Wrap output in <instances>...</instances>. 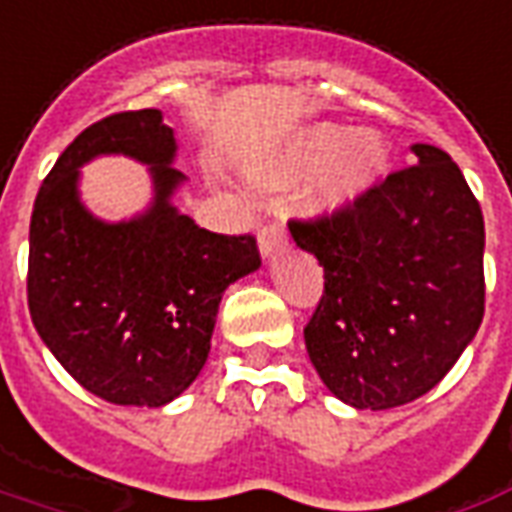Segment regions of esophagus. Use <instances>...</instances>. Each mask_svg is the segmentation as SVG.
I'll list each match as a JSON object with an SVG mask.
<instances>
[{
	"label": "esophagus",
	"instance_id": "34e87169",
	"mask_svg": "<svg viewBox=\"0 0 512 512\" xmlns=\"http://www.w3.org/2000/svg\"><path fill=\"white\" fill-rule=\"evenodd\" d=\"M289 245V234H286V226L281 220H270L267 226L259 229V251L264 259H270L272 253L283 251Z\"/></svg>",
	"mask_w": 512,
	"mask_h": 512
}]
</instances>
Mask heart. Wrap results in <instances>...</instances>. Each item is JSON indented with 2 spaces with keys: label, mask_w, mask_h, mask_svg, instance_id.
<instances>
[{
  "label": "heart",
  "mask_w": 512,
  "mask_h": 512,
  "mask_svg": "<svg viewBox=\"0 0 512 512\" xmlns=\"http://www.w3.org/2000/svg\"><path fill=\"white\" fill-rule=\"evenodd\" d=\"M387 163V147L376 133H354L343 125H313L294 136L283 152L264 163L261 174L272 182H292L311 171L319 174L313 207L338 210L371 188Z\"/></svg>",
  "instance_id": "1"
}]
</instances>
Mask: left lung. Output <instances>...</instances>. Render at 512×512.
Returning <instances> with one entry per match:
<instances>
[{"instance_id":"8db88e82","label":"left lung","mask_w":512,"mask_h":512,"mask_svg":"<svg viewBox=\"0 0 512 512\" xmlns=\"http://www.w3.org/2000/svg\"><path fill=\"white\" fill-rule=\"evenodd\" d=\"M414 166L352 204L292 218L324 267L305 349L327 390L357 409H393L445 379L486 311V226L453 158L414 144Z\"/></svg>"}]
</instances>
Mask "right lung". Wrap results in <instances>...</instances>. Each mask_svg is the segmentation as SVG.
<instances>
[{"label": "right lung", "instance_id": "1", "mask_svg": "<svg viewBox=\"0 0 512 512\" xmlns=\"http://www.w3.org/2000/svg\"><path fill=\"white\" fill-rule=\"evenodd\" d=\"M153 166L147 216L103 224L77 201V169L95 154ZM158 108L89 125L40 185L29 223L26 300L35 330L84 390L119 406H163L199 376L223 292L261 264L253 234L199 229L171 207L182 171Z\"/></svg>", "mask_w": 512, "mask_h": 512}]
</instances>
